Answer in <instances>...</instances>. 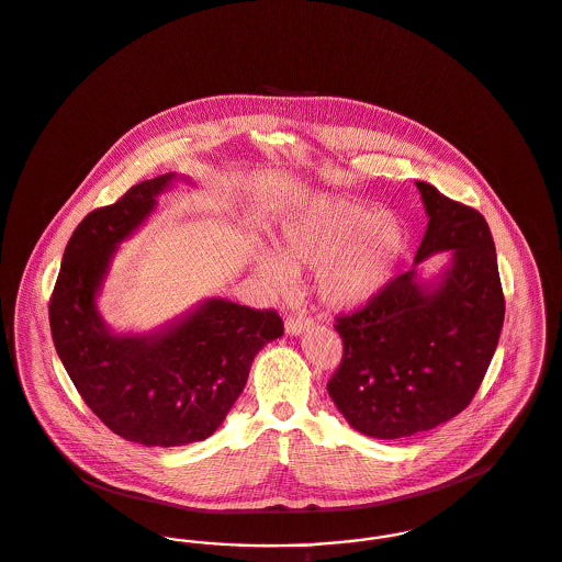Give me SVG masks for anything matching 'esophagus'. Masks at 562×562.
Listing matches in <instances>:
<instances>
[{"mask_svg":"<svg viewBox=\"0 0 562 562\" xmlns=\"http://www.w3.org/2000/svg\"><path fill=\"white\" fill-rule=\"evenodd\" d=\"M308 327H311V321L304 318V316H289L286 323H284V329H286L289 336H300V334H304Z\"/></svg>","mask_w":562,"mask_h":562,"instance_id":"1","label":"esophagus"}]
</instances>
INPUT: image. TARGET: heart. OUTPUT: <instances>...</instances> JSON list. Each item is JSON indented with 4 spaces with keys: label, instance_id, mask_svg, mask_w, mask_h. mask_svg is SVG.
I'll list each match as a JSON object with an SVG mask.
<instances>
[{
    "label": "heart",
    "instance_id": "heart-1",
    "mask_svg": "<svg viewBox=\"0 0 562 562\" xmlns=\"http://www.w3.org/2000/svg\"><path fill=\"white\" fill-rule=\"evenodd\" d=\"M403 248L405 231L392 213L349 195L312 193L282 220L278 254H260L258 267L276 286H286L291 271L316 269L318 302L358 311L383 291Z\"/></svg>",
    "mask_w": 562,
    "mask_h": 562
}]
</instances>
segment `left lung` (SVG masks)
I'll return each mask as SVG.
<instances>
[{
    "mask_svg": "<svg viewBox=\"0 0 562 562\" xmlns=\"http://www.w3.org/2000/svg\"><path fill=\"white\" fill-rule=\"evenodd\" d=\"M427 233L414 269L390 280L362 311L336 318L342 360L327 392L345 420L376 439L448 423L474 398L504 323L496 246L485 217L416 181ZM439 250L451 262L431 281L415 267Z\"/></svg>",
    "mask_w": 562,
    "mask_h": 562,
    "instance_id": "left-lung-1",
    "label": "left lung"
}]
</instances>
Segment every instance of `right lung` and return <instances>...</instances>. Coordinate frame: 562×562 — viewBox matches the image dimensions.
<instances>
[{
    "label": "right lung",
    "instance_id": "add662e5",
    "mask_svg": "<svg viewBox=\"0 0 562 562\" xmlns=\"http://www.w3.org/2000/svg\"><path fill=\"white\" fill-rule=\"evenodd\" d=\"M177 175L137 183L88 213L64 250L49 302L56 351L86 405L116 436L186 446L213 436L246 387L256 353L284 334L276 311L204 300L148 334H116L97 295L112 258L155 211Z\"/></svg>",
    "mask_w": 562,
    "mask_h": 562
}]
</instances>
